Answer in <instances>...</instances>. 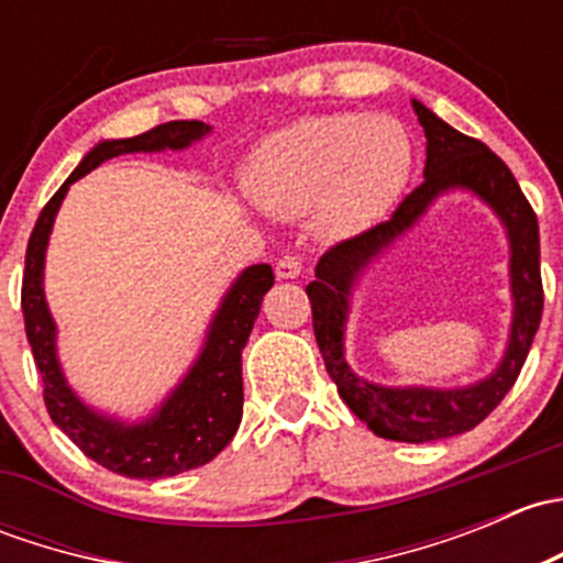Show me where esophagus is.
<instances>
[{
	"mask_svg": "<svg viewBox=\"0 0 563 563\" xmlns=\"http://www.w3.org/2000/svg\"><path fill=\"white\" fill-rule=\"evenodd\" d=\"M299 272H302V258H299V255L286 253L277 258L275 275L280 277V280H294V277H299Z\"/></svg>",
	"mask_w": 563,
	"mask_h": 563,
	"instance_id": "obj_1",
	"label": "esophagus"
}]
</instances>
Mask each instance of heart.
I'll return each mask as SVG.
<instances>
[{
  "label": "heart",
  "mask_w": 563,
  "mask_h": 563,
  "mask_svg": "<svg viewBox=\"0 0 563 563\" xmlns=\"http://www.w3.org/2000/svg\"><path fill=\"white\" fill-rule=\"evenodd\" d=\"M411 166V139L391 117L321 113L269 135L247 187L266 212L297 218L313 207L323 236H349L389 212Z\"/></svg>",
  "instance_id": "1"
}]
</instances>
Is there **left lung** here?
Returning <instances> with one entry per match:
<instances>
[{"label": "left lung", "instance_id": "left-lung-1", "mask_svg": "<svg viewBox=\"0 0 563 563\" xmlns=\"http://www.w3.org/2000/svg\"><path fill=\"white\" fill-rule=\"evenodd\" d=\"M413 111H417L419 124L424 128V139H428L424 181L397 203L389 220L329 247L318 258L316 280L305 291H308L310 308H313V332L323 365H327L332 382L338 384L345 406L382 439L424 444V441L450 439V435L474 430L515 387L520 371H523L528 349L533 343V334L542 321L544 291L542 275H539L537 214L507 163L496 152L487 150L482 141L441 122L419 100H413ZM450 186L474 189L497 209L508 225L510 246L514 247L510 274L514 275L516 297L508 354L490 379L465 390H389L367 385L350 373L342 356V329L347 317L350 286L355 275L402 230L410 228L435 195Z\"/></svg>", "mask_w": 563, "mask_h": 563}]
</instances>
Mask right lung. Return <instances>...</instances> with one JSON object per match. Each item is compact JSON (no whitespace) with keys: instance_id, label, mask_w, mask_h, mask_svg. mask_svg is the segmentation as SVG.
<instances>
[{"instance_id":"right-lung-1","label":"right lung","mask_w":563,"mask_h":563,"mask_svg":"<svg viewBox=\"0 0 563 563\" xmlns=\"http://www.w3.org/2000/svg\"><path fill=\"white\" fill-rule=\"evenodd\" d=\"M203 133H209L203 122L179 119V122L157 124L133 139L98 144L45 203L26 245L21 310H24L26 340L43 376V400L48 417L54 419L56 428L70 435V441L84 455L130 479H163V476L198 468L234 439L242 422V400H245L242 397V349L258 318L261 299L275 283V275L269 264H255L242 272L214 316L201 356L181 378L179 387L172 391V397L163 402L161 411L141 424H122L84 406L65 384L59 362H56L54 318L43 297L45 245H48L56 209L73 181L117 155L181 150L201 139Z\"/></svg>"}]
</instances>
